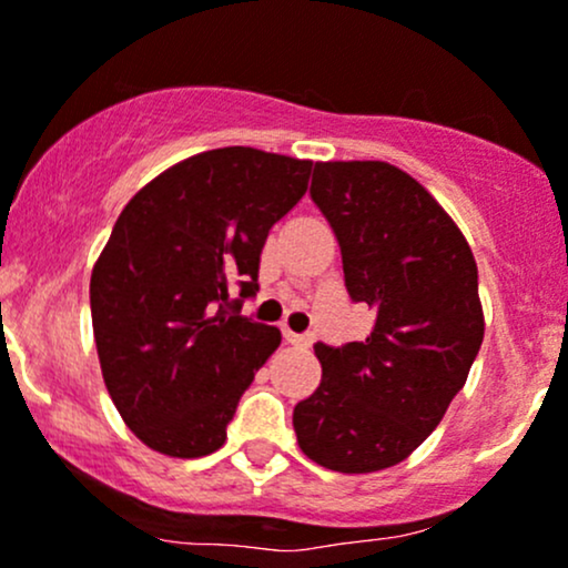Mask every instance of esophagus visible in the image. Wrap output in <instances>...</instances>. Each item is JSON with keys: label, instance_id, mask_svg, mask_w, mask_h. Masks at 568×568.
Segmentation results:
<instances>
[{"label": "esophagus", "instance_id": "esophagus-1", "mask_svg": "<svg viewBox=\"0 0 568 568\" xmlns=\"http://www.w3.org/2000/svg\"><path fill=\"white\" fill-rule=\"evenodd\" d=\"M283 337L288 339L291 345H304V348H307V345L313 343V337H310V334H296V332H291V329H283Z\"/></svg>", "mask_w": 568, "mask_h": 568}]
</instances>
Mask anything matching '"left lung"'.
Wrapping results in <instances>:
<instances>
[{"label": "left lung", "instance_id": "1", "mask_svg": "<svg viewBox=\"0 0 568 568\" xmlns=\"http://www.w3.org/2000/svg\"><path fill=\"white\" fill-rule=\"evenodd\" d=\"M310 199L375 324L364 343H315L324 375L294 408L296 440L324 468L373 474L403 463L465 386L485 337L479 272L449 214L389 163H315Z\"/></svg>", "mask_w": 568, "mask_h": 568}]
</instances>
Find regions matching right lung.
<instances>
[{"label":"right lung","mask_w":568,"mask_h":568,"mask_svg":"<svg viewBox=\"0 0 568 568\" xmlns=\"http://www.w3.org/2000/svg\"><path fill=\"white\" fill-rule=\"evenodd\" d=\"M310 160L225 146L169 169L130 199L89 283L100 369L124 425L169 457H204L277 326L239 315L258 291L268 231L307 193Z\"/></svg>","instance_id":"right-lung-1"}]
</instances>
